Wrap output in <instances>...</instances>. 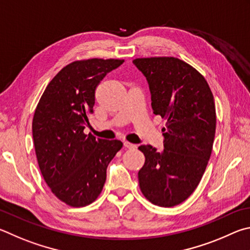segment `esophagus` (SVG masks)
<instances>
[{"label": "esophagus", "mask_w": 250, "mask_h": 250, "mask_svg": "<svg viewBox=\"0 0 250 250\" xmlns=\"http://www.w3.org/2000/svg\"><path fill=\"white\" fill-rule=\"evenodd\" d=\"M124 147L127 148V149H134V148H136V145H134V144L128 142H124Z\"/></svg>", "instance_id": "obj_1"}]
</instances>
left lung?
Returning <instances> with one entry per match:
<instances>
[{
	"mask_svg": "<svg viewBox=\"0 0 250 250\" xmlns=\"http://www.w3.org/2000/svg\"><path fill=\"white\" fill-rule=\"evenodd\" d=\"M133 63L149 85L154 114L167 121L163 151L138 147L145 155L139 187L152 204L171 208L189 198L202 179L215 136V103L204 77L185 61L151 57Z\"/></svg>",
	"mask_w": 250,
	"mask_h": 250,
	"instance_id": "obj_1",
	"label": "left lung"
}]
</instances>
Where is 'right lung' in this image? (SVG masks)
I'll list each match as a JSON object with an SVG mask.
<instances>
[{
    "label": "right lung",
    "mask_w": 250,
    "mask_h": 250,
    "mask_svg": "<svg viewBox=\"0 0 250 250\" xmlns=\"http://www.w3.org/2000/svg\"><path fill=\"white\" fill-rule=\"evenodd\" d=\"M120 59L74 61L47 85L33 118L37 161L52 193L73 208L96 200L106 180V168L123 143L96 139L83 129L93 113L95 89Z\"/></svg>",
    "instance_id": "add662e5"
}]
</instances>
